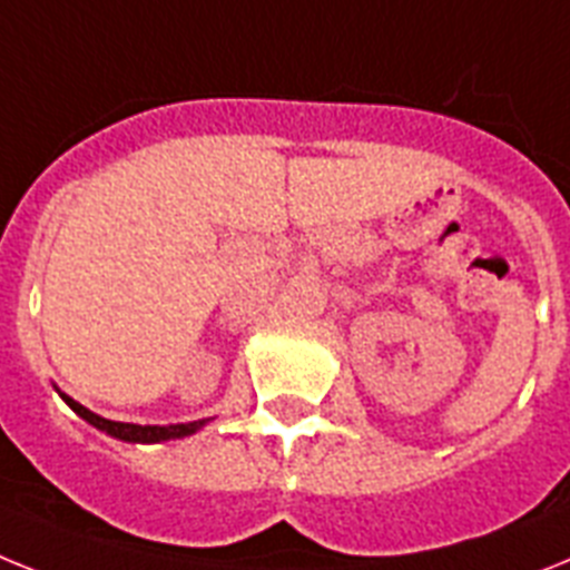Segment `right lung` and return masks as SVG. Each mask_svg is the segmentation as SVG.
Returning <instances> with one entry per match:
<instances>
[{
    "label": "right lung",
    "instance_id": "1",
    "mask_svg": "<svg viewBox=\"0 0 570 570\" xmlns=\"http://www.w3.org/2000/svg\"><path fill=\"white\" fill-rule=\"evenodd\" d=\"M57 394L63 396V403L69 405L78 417H83L86 423L100 429V432H107L109 438H118V440H127V443H161V440H179V438H188V434L199 432L208 420H194V423H174V425H136V423H118V420H107L89 411L86 405L75 403L69 394L63 391H57Z\"/></svg>",
    "mask_w": 570,
    "mask_h": 570
}]
</instances>
